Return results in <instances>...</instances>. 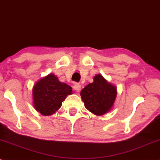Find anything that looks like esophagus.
<instances>
[{"mask_svg": "<svg viewBox=\"0 0 160 160\" xmlns=\"http://www.w3.org/2000/svg\"><path fill=\"white\" fill-rule=\"evenodd\" d=\"M74 88L77 92H80V89H81V86L79 83H75L74 85Z\"/></svg>", "mask_w": 160, "mask_h": 160, "instance_id": "1", "label": "esophagus"}]
</instances>
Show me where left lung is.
<instances>
[{
	"mask_svg": "<svg viewBox=\"0 0 160 160\" xmlns=\"http://www.w3.org/2000/svg\"><path fill=\"white\" fill-rule=\"evenodd\" d=\"M85 107L95 115H103L112 109L117 96L116 86L107 81L101 74L94 77L93 82L80 92Z\"/></svg>",
	"mask_w": 160,
	"mask_h": 160,
	"instance_id": "8db88e82",
	"label": "left lung"
}]
</instances>
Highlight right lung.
<instances>
[{
	"label": "right lung",
	"instance_id": "1",
	"mask_svg": "<svg viewBox=\"0 0 160 160\" xmlns=\"http://www.w3.org/2000/svg\"><path fill=\"white\" fill-rule=\"evenodd\" d=\"M72 94L71 86L59 81L53 74H49L32 87L33 107L42 115H53L59 110L67 96Z\"/></svg>",
	"mask_w": 160,
	"mask_h": 160
}]
</instances>
